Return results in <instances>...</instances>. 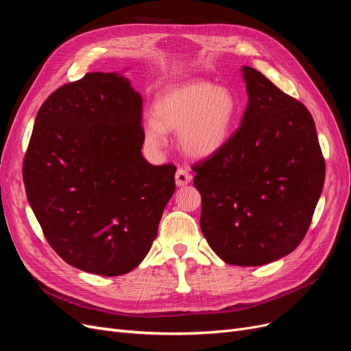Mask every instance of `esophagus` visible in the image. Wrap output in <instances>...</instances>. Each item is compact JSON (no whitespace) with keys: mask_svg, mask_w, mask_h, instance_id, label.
<instances>
[{"mask_svg":"<svg viewBox=\"0 0 351 351\" xmlns=\"http://www.w3.org/2000/svg\"><path fill=\"white\" fill-rule=\"evenodd\" d=\"M192 174L187 173L184 168H178L177 173H176V184L178 187H183V186H187L190 182H192Z\"/></svg>","mask_w":351,"mask_h":351,"instance_id":"1","label":"esophagus"}]
</instances>
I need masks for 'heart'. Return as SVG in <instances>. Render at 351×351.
I'll use <instances>...</instances> for the list:
<instances>
[{
  "mask_svg": "<svg viewBox=\"0 0 351 351\" xmlns=\"http://www.w3.org/2000/svg\"><path fill=\"white\" fill-rule=\"evenodd\" d=\"M240 105L234 92L208 82L178 84L158 95L154 112L143 119V141L151 151L167 145V132H177L178 145L193 158L219 152L236 130Z\"/></svg>",
  "mask_w": 351,
  "mask_h": 351,
  "instance_id": "1",
  "label": "heart"
}]
</instances>
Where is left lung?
<instances>
[{
	"instance_id": "8db88e82",
	"label": "left lung",
	"mask_w": 351,
	"mask_h": 351,
	"mask_svg": "<svg viewBox=\"0 0 351 351\" xmlns=\"http://www.w3.org/2000/svg\"><path fill=\"white\" fill-rule=\"evenodd\" d=\"M247 107L219 152L195 167L200 228L218 256L259 267L291 253L311 226L325 180L315 121L304 105L243 66Z\"/></svg>"
}]
</instances>
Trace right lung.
I'll return each instance as SVG.
<instances>
[{
	"label": "right lung",
	"mask_w": 351,
	"mask_h": 351,
	"mask_svg": "<svg viewBox=\"0 0 351 351\" xmlns=\"http://www.w3.org/2000/svg\"><path fill=\"white\" fill-rule=\"evenodd\" d=\"M142 95L123 73H88L42 104L23 164L29 205L71 267L115 277L139 265L176 190L174 165L142 155Z\"/></svg>",
	"instance_id": "obj_1"
}]
</instances>
